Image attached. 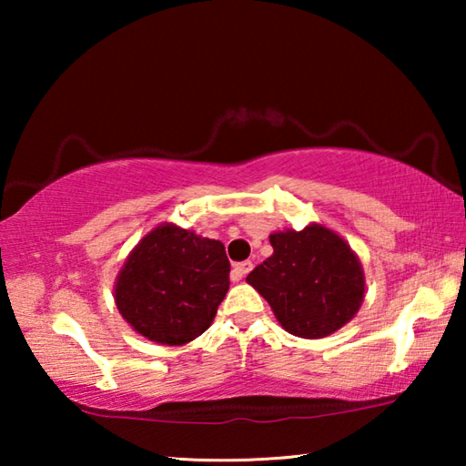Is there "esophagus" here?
Here are the masks:
<instances>
[{
    "label": "esophagus",
    "instance_id": "1",
    "mask_svg": "<svg viewBox=\"0 0 466 466\" xmlns=\"http://www.w3.org/2000/svg\"><path fill=\"white\" fill-rule=\"evenodd\" d=\"M250 269H252V263H250V261L236 263V265H234V269H232V278H234L236 281H238V279H242L244 275H247Z\"/></svg>",
    "mask_w": 466,
    "mask_h": 466
}]
</instances>
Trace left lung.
Returning <instances> with one entry per match:
<instances>
[{
	"instance_id": "left-lung-1",
	"label": "left lung",
	"mask_w": 466,
	"mask_h": 466,
	"mask_svg": "<svg viewBox=\"0 0 466 466\" xmlns=\"http://www.w3.org/2000/svg\"><path fill=\"white\" fill-rule=\"evenodd\" d=\"M273 255L247 281L269 302L288 333L322 339L347 325L364 302V269L341 236L320 224L269 236Z\"/></svg>"
}]
</instances>
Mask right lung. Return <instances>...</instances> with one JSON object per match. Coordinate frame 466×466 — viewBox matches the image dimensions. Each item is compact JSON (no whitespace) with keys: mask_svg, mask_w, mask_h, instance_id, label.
<instances>
[{"mask_svg":"<svg viewBox=\"0 0 466 466\" xmlns=\"http://www.w3.org/2000/svg\"><path fill=\"white\" fill-rule=\"evenodd\" d=\"M230 288L219 240L160 224L116 275L115 302L133 330L160 345H185L209 329Z\"/></svg>","mask_w":466,"mask_h":466,"instance_id":"add662e5","label":"right lung"}]
</instances>
